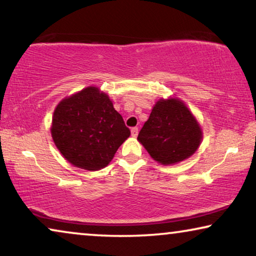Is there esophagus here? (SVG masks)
<instances>
[{
	"label": "esophagus",
	"instance_id": "esophagus-1",
	"mask_svg": "<svg viewBox=\"0 0 256 256\" xmlns=\"http://www.w3.org/2000/svg\"><path fill=\"white\" fill-rule=\"evenodd\" d=\"M138 133H139V128H131V134H132V136H138Z\"/></svg>",
	"mask_w": 256,
	"mask_h": 256
}]
</instances>
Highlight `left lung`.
Here are the masks:
<instances>
[{"label":"left lung","mask_w":256,"mask_h":256,"mask_svg":"<svg viewBox=\"0 0 256 256\" xmlns=\"http://www.w3.org/2000/svg\"><path fill=\"white\" fill-rule=\"evenodd\" d=\"M201 139L196 120L176 98L156 102L138 136L152 158L166 166L190 158L200 146Z\"/></svg>","instance_id":"left-lung-1"}]
</instances>
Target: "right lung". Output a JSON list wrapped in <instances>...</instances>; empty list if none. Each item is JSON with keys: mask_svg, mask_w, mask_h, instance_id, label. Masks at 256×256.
Returning <instances> with one entry per match:
<instances>
[{"mask_svg": "<svg viewBox=\"0 0 256 256\" xmlns=\"http://www.w3.org/2000/svg\"><path fill=\"white\" fill-rule=\"evenodd\" d=\"M131 132L108 95L87 87L64 98L52 116V136L64 158L85 170L109 164Z\"/></svg>", "mask_w": 256, "mask_h": 256, "instance_id": "add662e5", "label": "right lung"}]
</instances>
